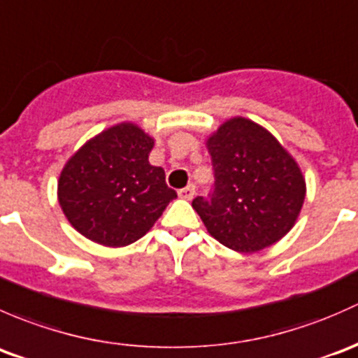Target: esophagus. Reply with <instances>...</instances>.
I'll return each instance as SVG.
<instances>
[{"label": "esophagus", "instance_id": "1", "mask_svg": "<svg viewBox=\"0 0 358 358\" xmlns=\"http://www.w3.org/2000/svg\"><path fill=\"white\" fill-rule=\"evenodd\" d=\"M194 191H196V187H194V184H187L186 187H182V189H179V196L182 198V200H193Z\"/></svg>", "mask_w": 358, "mask_h": 358}]
</instances>
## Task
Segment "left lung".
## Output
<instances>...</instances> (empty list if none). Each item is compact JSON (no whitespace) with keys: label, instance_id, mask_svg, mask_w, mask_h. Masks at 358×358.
<instances>
[{"label":"left lung","instance_id":"obj_1","mask_svg":"<svg viewBox=\"0 0 358 358\" xmlns=\"http://www.w3.org/2000/svg\"><path fill=\"white\" fill-rule=\"evenodd\" d=\"M213 182L193 208L208 233L236 252H259L293 227L305 200L296 162L252 120H227L206 141Z\"/></svg>","mask_w":358,"mask_h":358}]
</instances>
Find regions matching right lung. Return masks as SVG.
Segmentation results:
<instances>
[{
    "label": "right lung",
    "instance_id": "obj_1",
    "mask_svg": "<svg viewBox=\"0 0 358 358\" xmlns=\"http://www.w3.org/2000/svg\"><path fill=\"white\" fill-rule=\"evenodd\" d=\"M153 139L134 124H120L87 141L67 162L58 201L69 222L91 241L125 246L152 229L178 198L164 169L148 155Z\"/></svg>",
    "mask_w": 358,
    "mask_h": 358
}]
</instances>
